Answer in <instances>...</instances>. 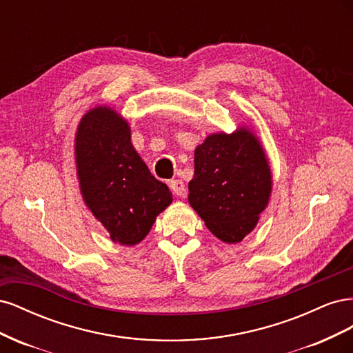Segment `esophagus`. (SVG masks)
<instances>
[{
  "instance_id": "obj_1",
  "label": "esophagus",
  "mask_w": 353,
  "mask_h": 353,
  "mask_svg": "<svg viewBox=\"0 0 353 353\" xmlns=\"http://www.w3.org/2000/svg\"><path fill=\"white\" fill-rule=\"evenodd\" d=\"M169 187L176 196H184L185 194V184L181 179H172L169 183Z\"/></svg>"
}]
</instances>
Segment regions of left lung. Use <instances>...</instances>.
<instances>
[{"label":"left lung","instance_id":"obj_1","mask_svg":"<svg viewBox=\"0 0 353 353\" xmlns=\"http://www.w3.org/2000/svg\"><path fill=\"white\" fill-rule=\"evenodd\" d=\"M188 201L212 234L239 243L258 223L268 205L271 172L252 132L213 134L194 152V176Z\"/></svg>","mask_w":353,"mask_h":353}]
</instances>
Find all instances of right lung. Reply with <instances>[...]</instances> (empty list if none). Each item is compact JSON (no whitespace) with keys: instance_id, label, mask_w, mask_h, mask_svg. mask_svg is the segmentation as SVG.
Wrapping results in <instances>:
<instances>
[{"instance_id":"1","label":"right lung","mask_w":353,"mask_h":353,"mask_svg":"<svg viewBox=\"0 0 353 353\" xmlns=\"http://www.w3.org/2000/svg\"><path fill=\"white\" fill-rule=\"evenodd\" d=\"M74 152L81 193L94 216L113 241L140 243L172 194L134 150L126 121L109 108L90 110L78 126Z\"/></svg>"}]
</instances>
